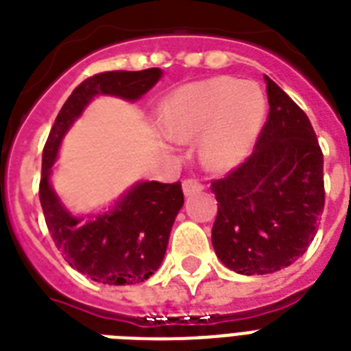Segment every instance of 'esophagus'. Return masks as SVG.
Here are the masks:
<instances>
[{"mask_svg": "<svg viewBox=\"0 0 351 351\" xmlns=\"http://www.w3.org/2000/svg\"><path fill=\"white\" fill-rule=\"evenodd\" d=\"M182 189H184L186 197H191L195 193L202 191L204 184L200 180H197V178H186V180L182 182Z\"/></svg>", "mask_w": 351, "mask_h": 351, "instance_id": "34e87169", "label": "esophagus"}]
</instances>
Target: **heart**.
I'll list each match as a JSON object with an SVG mask.
<instances>
[{"mask_svg": "<svg viewBox=\"0 0 351 351\" xmlns=\"http://www.w3.org/2000/svg\"><path fill=\"white\" fill-rule=\"evenodd\" d=\"M266 109V96L253 82L213 78L176 90L162 109V123L176 140L206 131V160L215 167H230L251 149Z\"/></svg>", "mask_w": 351, "mask_h": 351, "instance_id": "1", "label": "heart"}]
</instances>
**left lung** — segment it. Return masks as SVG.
Wrapping results in <instances>:
<instances>
[{
  "mask_svg": "<svg viewBox=\"0 0 351 351\" xmlns=\"http://www.w3.org/2000/svg\"><path fill=\"white\" fill-rule=\"evenodd\" d=\"M266 78L269 101L255 151L211 180L219 202L211 242L226 267L266 275L304 255L324 211L322 151L306 112Z\"/></svg>",
  "mask_w": 351,
  "mask_h": 351,
  "instance_id": "8db88e82",
  "label": "left lung"
}]
</instances>
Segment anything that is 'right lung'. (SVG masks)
I'll use <instances>...</instances> for the list:
<instances>
[{"mask_svg": "<svg viewBox=\"0 0 351 351\" xmlns=\"http://www.w3.org/2000/svg\"><path fill=\"white\" fill-rule=\"evenodd\" d=\"M162 76L160 69L107 71L84 80L58 112L41 158L40 202L47 228L69 266L104 284H138L147 280L164 261L175 217L184 204L180 182H142L127 193L111 213L74 219L49 186L58 147L84 107L96 95L136 100Z\"/></svg>", "mask_w": 351, "mask_h": 351, "instance_id": "1", "label": "right lung"}]
</instances>
